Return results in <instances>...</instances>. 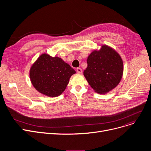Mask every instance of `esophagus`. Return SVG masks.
Wrapping results in <instances>:
<instances>
[{
	"label": "esophagus",
	"instance_id": "34e87169",
	"mask_svg": "<svg viewBox=\"0 0 151 151\" xmlns=\"http://www.w3.org/2000/svg\"><path fill=\"white\" fill-rule=\"evenodd\" d=\"M76 71H77L78 73H79V74H81L82 72H83V70H82V69L81 68H78L76 69Z\"/></svg>",
	"mask_w": 151,
	"mask_h": 151
}]
</instances>
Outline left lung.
<instances>
[{"instance_id": "8db88e82", "label": "left lung", "mask_w": 151, "mask_h": 151, "mask_svg": "<svg viewBox=\"0 0 151 151\" xmlns=\"http://www.w3.org/2000/svg\"><path fill=\"white\" fill-rule=\"evenodd\" d=\"M84 76L93 91L106 94L120 83L124 72L123 61L115 50L106 45L93 50L87 59Z\"/></svg>"}]
</instances>
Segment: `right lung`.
I'll use <instances>...</instances> for the list:
<instances>
[{
	"label": "right lung",
	"instance_id": "add662e5",
	"mask_svg": "<svg viewBox=\"0 0 151 151\" xmlns=\"http://www.w3.org/2000/svg\"><path fill=\"white\" fill-rule=\"evenodd\" d=\"M75 70L59 57L42 54L32 65L29 76L32 84L40 93L49 97L59 96L67 88Z\"/></svg>",
	"mask_w": 151,
	"mask_h": 151
}]
</instances>
